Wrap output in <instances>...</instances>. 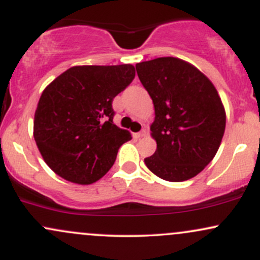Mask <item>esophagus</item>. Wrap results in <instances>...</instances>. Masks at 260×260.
Here are the masks:
<instances>
[{
  "label": "esophagus",
  "mask_w": 260,
  "mask_h": 260,
  "mask_svg": "<svg viewBox=\"0 0 260 260\" xmlns=\"http://www.w3.org/2000/svg\"><path fill=\"white\" fill-rule=\"evenodd\" d=\"M147 134H148V131L147 129H142V131H140V132L134 134V138L139 139V138H142V137H145V136H147Z\"/></svg>",
  "instance_id": "34e87169"
}]
</instances>
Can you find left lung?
<instances>
[{
  "instance_id": "obj_1",
  "label": "left lung",
  "mask_w": 260,
  "mask_h": 260,
  "mask_svg": "<svg viewBox=\"0 0 260 260\" xmlns=\"http://www.w3.org/2000/svg\"><path fill=\"white\" fill-rule=\"evenodd\" d=\"M136 70L155 107L150 131L157 148L145 165L165 181L194 177L214 159L225 132L226 113L215 86L176 57L140 62Z\"/></svg>"
}]
</instances>
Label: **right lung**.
I'll return each mask as SVG.
<instances>
[{"label":"right lung","mask_w":260,"mask_h":260,"mask_svg":"<svg viewBox=\"0 0 260 260\" xmlns=\"http://www.w3.org/2000/svg\"><path fill=\"white\" fill-rule=\"evenodd\" d=\"M132 64L76 66L45 88L34 117V139L55 174L91 184L112 168L132 139L113 123L112 101L132 83Z\"/></svg>","instance_id":"1"}]
</instances>
